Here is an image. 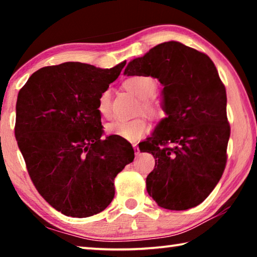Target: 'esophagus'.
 <instances>
[{
	"instance_id": "obj_1",
	"label": "esophagus",
	"mask_w": 257,
	"mask_h": 257,
	"mask_svg": "<svg viewBox=\"0 0 257 257\" xmlns=\"http://www.w3.org/2000/svg\"><path fill=\"white\" fill-rule=\"evenodd\" d=\"M133 147H134V152H135V155H139V153H141V151H139V149H138V146H137L136 144H134V145H133Z\"/></svg>"
}]
</instances>
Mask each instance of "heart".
Wrapping results in <instances>:
<instances>
[{"label": "heart", "mask_w": 257, "mask_h": 257, "mask_svg": "<svg viewBox=\"0 0 257 257\" xmlns=\"http://www.w3.org/2000/svg\"><path fill=\"white\" fill-rule=\"evenodd\" d=\"M124 88L142 99V107L151 115H161L162 108L152 96L156 92V81L150 76H133L123 82ZM97 111L102 116L111 114V92L103 90L97 99ZM108 135H115L127 142H137L150 132V124L144 118L132 120H114L105 124Z\"/></svg>", "instance_id": "1"}]
</instances>
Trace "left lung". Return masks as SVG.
Returning <instances> with one entry per match:
<instances>
[{"mask_svg":"<svg viewBox=\"0 0 257 257\" xmlns=\"http://www.w3.org/2000/svg\"><path fill=\"white\" fill-rule=\"evenodd\" d=\"M127 76H151L163 85L164 119L139 146L155 159L146 189L161 207L197 206L222 177L230 125L227 93L213 61L181 44L165 42L134 59Z\"/></svg>","mask_w":257,"mask_h":257,"instance_id":"1","label":"left lung"}]
</instances>
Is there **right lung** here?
Instances as JSON below:
<instances>
[{
    "mask_svg": "<svg viewBox=\"0 0 257 257\" xmlns=\"http://www.w3.org/2000/svg\"><path fill=\"white\" fill-rule=\"evenodd\" d=\"M111 69L64 62L34 72L19 90L15 135L33 184L62 214L87 217L114 197V178L135 158L130 143L101 139L97 99L119 77Z\"/></svg>",
    "mask_w": 257,
    "mask_h": 257,
    "instance_id": "add662e5",
    "label": "right lung"
}]
</instances>
